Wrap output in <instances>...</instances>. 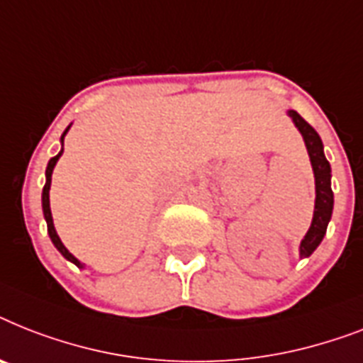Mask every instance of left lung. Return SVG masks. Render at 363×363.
Segmentation results:
<instances>
[{"mask_svg": "<svg viewBox=\"0 0 363 363\" xmlns=\"http://www.w3.org/2000/svg\"><path fill=\"white\" fill-rule=\"evenodd\" d=\"M287 115L293 119L294 126L304 138L306 149H308L309 162L313 167L315 175V211L313 220L309 225L306 237L300 242V259L309 257L317 250L326 235L332 211H334V191H332V167L325 156V147L320 141V135L315 132L311 125H308L294 110H289Z\"/></svg>", "mask_w": 363, "mask_h": 363, "instance_id": "1", "label": "left lung"}]
</instances>
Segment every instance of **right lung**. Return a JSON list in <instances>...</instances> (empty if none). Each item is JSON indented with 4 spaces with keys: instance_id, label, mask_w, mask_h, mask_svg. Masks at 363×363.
Segmentation results:
<instances>
[{
    "instance_id": "obj_1",
    "label": "right lung",
    "mask_w": 363,
    "mask_h": 363,
    "mask_svg": "<svg viewBox=\"0 0 363 363\" xmlns=\"http://www.w3.org/2000/svg\"><path fill=\"white\" fill-rule=\"evenodd\" d=\"M69 128H70V125L67 126V130H65L63 135H61V151H59L57 155L54 156V158H50L48 167H46V184H44V188H43V212H44V220H46V225H48V235H50V238H52V242H54L55 248L59 250V253H61V255H63L67 261L74 263L78 268H84V264L79 263L78 259H76L74 255L69 252V250L65 248V244L61 242V238H59L57 231H55V228H54V218H52V211H50V184H52V173H54V167H55V164H57L59 156L63 155L65 135H67Z\"/></svg>"
}]
</instances>
